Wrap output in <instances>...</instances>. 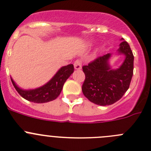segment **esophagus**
<instances>
[{"label": "esophagus", "instance_id": "34e87169", "mask_svg": "<svg viewBox=\"0 0 151 151\" xmlns=\"http://www.w3.org/2000/svg\"><path fill=\"white\" fill-rule=\"evenodd\" d=\"M74 66L75 69L80 70V69H82V61H80V60H77L74 63Z\"/></svg>", "mask_w": 151, "mask_h": 151}]
</instances>
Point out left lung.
<instances>
[{"instance_id": "1", "label": "left lung", "mask_w": 151, "mask_h": 151, "mask_svg": "<svg viewBox=\"0 0 151 151\" xmlns=\"http://www.w3.org/2000/svg\"><path fill=\"white\" fill-rule=\"evenodd\" d=\"M117 55H124V60L117 69L110 65L111 53H107L82 67L85 80L82 85L84 96L93 104L111 105L121 99L129 89L133 75L134 55L129 44L122 38Z\"/></svg>"}]
</instances>
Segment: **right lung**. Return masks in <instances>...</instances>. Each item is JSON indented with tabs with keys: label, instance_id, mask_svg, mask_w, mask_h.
<instances>
[{
	"label": "right lung",
	"instance_id": "right-lung-1",
	"mask_svg": "<svg viewBox=\"0 0 151 151\" xmlns=\"http://www.w3.org/2000/svg\"><path fill=\"white\" fill-rule=\"evenodd\" d=\"M74 69L73 64L62 66L47 83L35 89H22L17 85L12 77L11 80L14 88L22 98L33 103L43 104L53 101L59 96L65 82L74 72Z\"/></svg>",
	"mask_w": 151,
	"mask_h": 151
}]
</instances>
